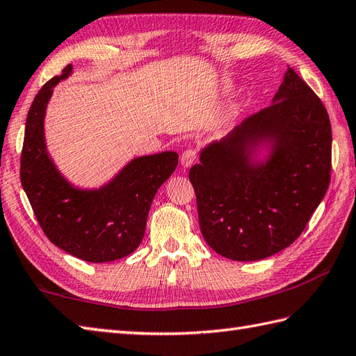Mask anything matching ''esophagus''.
<instances>
[{
    "instance_id": "obj_1",
    "label": "esophagus",
    "mask_w": 356,
    "mask_h": 356,
    "mask_svg": "<svg viewBox=\"0 0 356 356\" xmlns=\"http://www.w3.org/2000/svg\"><path fill=\"white\" fill-rule=\"evenodd\" d=\"M195 157H197V153H195L194 148H186L182 156H180V163H182L184 168H188L195 162Z\"/></svg>"
}]
</instances>
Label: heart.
<instances>
[{"label":"heart","mask_w":356,"mask_h":356,"mask_svg":"<svg viewBox=\"0 0 356 356\" xmlns=\"http://www.w3.org/2000/svg\"><path fill=\"white\" fill-rule=\"evenodd\" d=\"M228 122H229V118H228Z\"/></svg>","instance_id":"heart-1"}]
</instances>
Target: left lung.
<instances>
[{
	"label": "left lung",
	"instance_id": "8db88e82",
	"mask_svg": "<svg viewBox=\"0 0 356 356\" xmlns=\"http://www.w3.org/2000/svg\"><path fill=\"white\" fill-rule=\"evenodd\" d=\"M268 154L259 158V149ZM332 128L320 97L287 67L269 107L200 151L190 170L207 243L255 261L291 246L330 182Z\"/></svg>",
	"mask_w": 356,
	"mask_h": 356
}]
</instances>
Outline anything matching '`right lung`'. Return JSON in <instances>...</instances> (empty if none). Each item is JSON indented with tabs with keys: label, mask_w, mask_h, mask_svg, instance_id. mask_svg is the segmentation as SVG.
I'll use <instances>...</instances> for the list:
<instances>
[{
	"label": "right lung",
	"mask_w": 356,
	"mask_h": 356,
	"mask_svg": "<svg viewBox=\"0 0 356 356\" xmlns=\"http://www.w3.org/2000/svg\"><path fill=\"white\" fill-rule=\"evenodd\" d=\"M67 65L38 92L30 105L21 153V184L38 223L53 245L90 263L119 260L140 245L154 195L174 172V151L128 162L108 184L95 190L73 186L47 151L44 118L53 87L72 74Z\"/></svg>",
	"instance_id": "add662e5"
}]
</instances>
